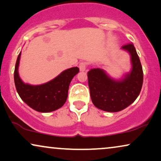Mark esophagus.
Masks as SVG:
<instances>
[{"instance_id":"34e87169","label":"esophagus","mask_w":161,"mask_h":161,"mask_svg":"<svg viewBox=\"0 0 161 161\" xmlns=\"http://www.w3.org/2000/svg\"><path fill=\"white\" fill-rule=\"evenodd\" d=\"M86 66H87L86 62H80L79 63V70H80V71H85V70H86Z\"/></svg>"}]
</instances>
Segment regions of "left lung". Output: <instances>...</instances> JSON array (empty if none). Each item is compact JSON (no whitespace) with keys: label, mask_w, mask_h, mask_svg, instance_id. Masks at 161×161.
Returning a JSON list of instances; mask_svg holds the SVG:
<instances>
[{"label":"left lung","mask_w":161,"mask_h":161,"mask_svg":"<svg viewBox=\"0 0 161 161\" xmlns=\"http://www.w3.org/2000/svg\"><path fill=\"white\" fill-rule=\"evenodd\" d=\"M122 49L131 56L132 68L120 80L111 78L103 69H91L87 72L93 104L108 112H117L129 106L137 98L143 85V68L135 46L128 44Z\"/></svg>","instance_id":"obj_1"}]
</instances>
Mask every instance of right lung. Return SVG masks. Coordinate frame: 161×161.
Wrapping results in <instances>:
<instances>
[{
    "label": "right lung",
    "instance_id": "obj_1",
    "mask_svg": "<svg viewBox=\"0 0 161 161\" xmlns=\"http://www.w3.org/2000/svg\"><path fill=\"white\" fill-rule=\"evenodd\" d=\"M21 53L16 61L14 81L16 90L22 100L32 109L42 113L51 112L60 108L68 98L70 83L74 76L78 74L77 67L64 70L56 78L42 85L26 84L18 74Z\"/></svg>",
    "mask_w": 161,
    "mask_h": 161
}]
</instances>
